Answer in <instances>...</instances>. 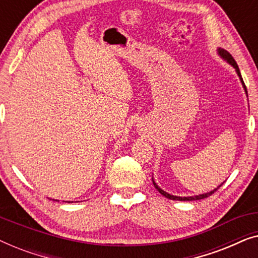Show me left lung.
Instances as JSON below:
<instances>
[{"label": "left lung", "instance_id": "1", "mask_svg": "<svg viewBox=\"0 0 258 258\" xmlns=\"http://www.w3.org/2000/svg\"><path fill=\"white\" fill-rule=\"evenodd\" d=\"M219 53L221 55V57L222 58H224V59H226L227 61H229V63L233 65V67L236 69V72H237V75L239 76V79H241V82H242V84H243V86H244V89H245V92H246V88H245V84H244V82H243V78H242V76H241V72H239V69H238V65H237V63L236 61H235V59H234V57L230 55L229 52L227 51V50H223V49H219ZM248 93V92H246ZM153 184H154V187L157 188V189L159 190V193L160 194H162L164 195V197H166L167 199H169V200H175V201H194V200H201V199H206V198H208V197H210V195L212 194H214L215 193V191L219 189V188L221 187V186H219L216 188V189H214V190H212V191H209V193H206V194H201V195H197V197H188V198H181V197H174V195H170V194H168V193H166V191H164L161 189L160 187H158V184L154 182L153 181Z\"/></svg>", "mask_w": 258, "mask_h": 258}]
</instances>
